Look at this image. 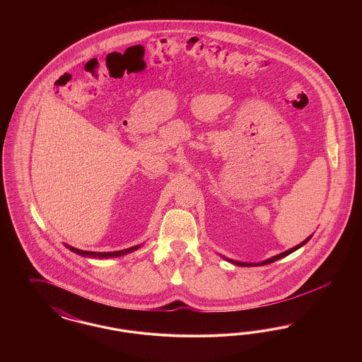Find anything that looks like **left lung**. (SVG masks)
Here are the masks:
<instances>
[{"label":"left lung","mask_w":362,"mask_h":362,"mask_svg":"<svg viewBox=\"0 0 362 362\" xmlns=\"http://www.w3.org/2000/svg\"><path fill=\"white\" fill-rule=\"evenodd\" d=\"M310 238H312V235H310V238H307L305 240L301 241L298 245H296V247H293L291 250H288V251H285V252H282V254H278L276 257H273V258L267 259V260H263V262H260V263H245V262H238V260H232V259H226L228 262H230V263H233V264H238V266H263V264H269V263H273V262H276L278 259L285 258V257H288L289 254H292L296 250H298L300 247H303L307 241L310 240Z\"/></svg>","instance_id":"1"}]
</instances>
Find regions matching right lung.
<instances>
[{
  "mask_svg": "<svg viewBox=\"0 0 362 362\" xmlns=\"http://www.w3.org/2000/svg\"><path fill=\"white\" fill-rule=\"evenodd\" d=\"M66 247L74 254L88 257V258H114V257H122V255H126L129 252L136 251L141 247V244L130 247V248H126V250H121V251H112V252H93V251H83V250H78V248H74V247H70V245H66Z\"/></svg>",
  "mask_w": 362,
  "mask_h": 362,
  "instance_id": "1",
  "label": "right lung"
}]
</instances>
